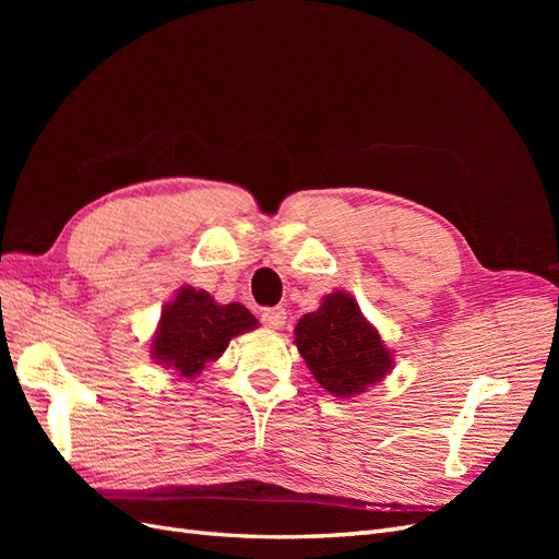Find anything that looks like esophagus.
Here are the masks:
<instances>
[{
	"label": "esophagus",
	"mask_w": 559,
	"mask_h": 559,
	"mask_svg": "<svg viewBox=\"0 0 559 559\" xmlns=\"http://www.w3.org/2000/svg\"><path fill=\"white\" fill-rule=\"evenodd\" d=\"M284 321H286L284 308H267L261 312V324L267 329H282Z\"/></svg>",
	"instance_id": "esophagus-1"
}]
</instances>
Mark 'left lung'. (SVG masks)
<instances>
[{
  "label": "left lung",
  "mask_w": 559,
  "mask_h": 559,
  "mask_svg": "<svg viewBox=\"0 0 559 559\" xmlns=\"http://www.w3.org/2000/svg\"><path fill=\"white\" fill-rule=\"evenodd\" d=\"M296 345L314 380L335 396L361 394L392 368V354L364 319L357 300L331 294L317 312L300 317Z\"/></svg>",
  "instance_id": "left-lung-1"
}]
</instances>
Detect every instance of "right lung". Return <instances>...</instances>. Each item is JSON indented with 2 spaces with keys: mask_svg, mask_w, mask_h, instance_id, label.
I'll return each mask as SVG.
<instances>
[{
  "mask_svg": "<svg viewBox=\"0 0 559 559\" xmlns=\"http://www.w3.org/2000/svg\"><path fill=\"white\" fill-rule=\"evenodd\" d=\"M257 317L240 302L216 306L207 292L181 286L160 314L151 357L183 378H195L210 361L218 359L230 337L257 329Z\"/></svg>",
  "mask_w": 559,
  "mask_h": 559,
  "instance_id": "right-lung-1",
  "label": "right lung"
}]
</instances>
